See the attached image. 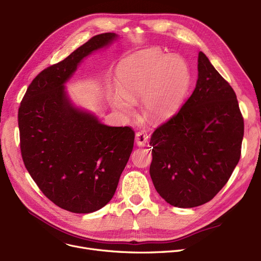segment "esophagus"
Returning a JSON list of instances; mask_svg holds the SVG:
<instances>
[{"label":"esophagus","instance_id":"1","mask_svg":"<svg viewBox=\"0 0 261 261\" xmlns=\"http://www.w3.org/2000/svg\"><path fill=\"white\" fill-rule=\"evenodd\" d=\"M135 143H136V145L140 146V147L145 146L148 143V135L145 132H143V131L136 132V134H135Z\"/></svg>","mask_w":261,"mask_h":261}]
</instances>
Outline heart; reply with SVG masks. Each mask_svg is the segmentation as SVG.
I'll use <instances>...</instances> for the list:
<instances>
[{"label": "heart", "instance_id": "b5f03b06", "mask_svg": "<svg viewBox=\"0 0 261 261\" xmlns=\"http://www.w3.org/2000/svg\"><path fill=\"white\" fill-rule=\"evenodd\" d=\"M117 77L122 96H114V107L131 114L132 103L143 100V112L152 122L165 121L174 115L191 79L184 58L176 55L165 56L156 48L142 50L121 62Z\"/></svg>", "mask_w": 261, "mask_h": 261}]
</instances>
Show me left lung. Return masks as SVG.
Listing matches in <instances>:
<instances>
[{
	"label": "left lung",
	"mask_w": 261,
	"mask_h": 261,
	"mask_svg": "<svg viewBox=\"0 0 261 261\" xmlns=\"http://www.w3.org/2000/svg\"><path fill=\"white\" fill-rule=\"evenodd\" d=\"M243 132L234 90L200 51L193 94L150 140L149 171L159 195L181 208L211 201L237 166Z\"/></svg>",
	"instance_id": "1"
}]
</instances>
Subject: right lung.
Wrapping results in <instances>:
<instances>
[{"label": "right lung", "instance_id": "right-lung-1", "mask_svg": "<svg viewBox=\"0 0 261 261\" xmlns=\"http://www.w3.org/2000/svg\"><path fill=\"white\" fill-rule=\"evenodd\" d=\"M117 38L114 33L94 36L45 68L33 80L19 108L27 171L53 203L76 214L98 211L113 198L132 152L134 131L103 125L72 102L64 85L82 60Z\"/></svg>", "mask_w": 261, "mask_h": 261}]
</instances>
